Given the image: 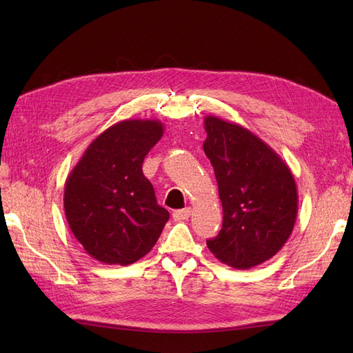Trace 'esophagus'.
Masks as SVG:
<instances>
[{
	"label": "esophagus",
	"mask_w": 353,
	"mask_h": 353,
	"mask_svg": "<svg viewBox=\"0 0 353 353\" xmlns=\"http://www.w3.org/2000/svg\"><path fill=\"white\" fill-rule=\"evenodd\" d=\"M172 216L175 221H185L191 216V209L190 208H185V209H179V210H175L172 213Z\"/></svg>",
	"instance_id": "esophagus-1"
}]
</instances>
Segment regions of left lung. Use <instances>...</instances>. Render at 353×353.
Listing matches in <instances>:
<instances>
[{"label": "left lung", "mask_w": 353, "mask_h": 353, "mask_svg": "<svg viewBox=\"0 0 353 353\" xmlns=\"http://www.w3.org/2000/svg\"><path fill=\"white\" fill-rule=\"evenodd\" d=\"M203 150L215 170L223 221L209 250L222 263L249 270L285 244L297 218V188L290 168L245 128L205 117Z\"/></svg>", "instance_id": "obj_1"}]
</instances>
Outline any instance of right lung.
<instances>
[{
  "instance_id": "right-lung-1",
  "label": "right lung",
  "mask_w": 353,
  "mask_h": 353,
  "mask_svg": "<svg viewBox=\"0 0 353 353\" xmlns=\"http://www.w3.org/2000/svg\"><path fill=\"white\" fill-rule=\"evenodd\" d=\"M163 135L156 119H126L87 147L65 184V213L91 258L131 265L153 249L169 219L143 174L147 153Z\"/></svg>"
}]
</instances>
